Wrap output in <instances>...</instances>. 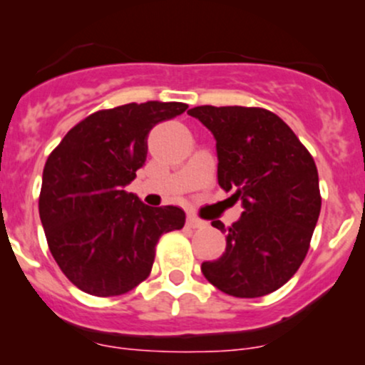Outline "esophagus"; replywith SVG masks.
<instances>
[{"label": "esophagus", "mask_w": 365, "mask_h": 365, "mask_svg": "<svg viewBox=\"0 0 365 365\" xmlns=\"http://www.w3.org/2000/svg\"><path fill=\"white\" fill-rule=\"evenodd\" d=\"M202 220H199V217H195L194 215H188L187 216V226H190V228H200V226H204Z\"/></svg>", "instance_id": "obj_1"}]
</instances>
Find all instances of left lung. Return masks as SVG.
Returning a JSON list of instances; mask_svg holds the SVG:
<instances>
[{"mask_svg": "<svg viewBox=\"0 0 365 365\" xmlns=\"http://www.w3.org/2000/svg\"><path fill=\"white\" fill-rule=\"evenodd\" d=\"M212 133L217 183L244 212L226 233L220 259L200 269L217 290L255 299L283 287L305 259L321 211L316 163L274 113L262 108L197 106L187 111Z\"/></svg>", "mask_w": 365, "mask_h": 365, "instance_id": "1", "label": "left lung"}]
</instances>
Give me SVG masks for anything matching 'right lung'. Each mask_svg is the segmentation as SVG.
<instances>
[{"label": "right lung", "instance_id": "obj_1", "mask_svg": "<svg viewBox=\"0 0 365 365\" xmlns=\"http://www.w3.org/2000/svg\"><path fill=\"white\" fill-rule=\"evenodd\" d=\"M183 103H130L92 113L63 137L43 171L39 216L66 278L96 297L127 293L148 278L159 237L185 225L177 206L150 207L125 190L148 156L154 125Z\"/></svg>", "mask_w": 365, "mask_h": 365}]
</instances>
